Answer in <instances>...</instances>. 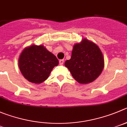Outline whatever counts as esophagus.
<instances>
[{"label": "esophagus", "mask_w": 127, "mask_h": 127, "mask_svg": "<svg viewBox=\"0 0 127 127\" xmlns=\"http://www.w3.org/2000/svg\"><path fill=\"white\" fill-rule=\"evenodd\" d=\"M59 63H60V65H63L64 64V60H60Z\"/></svg>", "instance_id": "1"}]
</instances>
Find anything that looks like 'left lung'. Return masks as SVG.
Listing matches in <instances>:
<instances>
[{
    "mask_svg": "<svg viewBox=\"0 0 127 127\" xmlns=\"http://www.w3.org/2000/svg\"><path fill=\"white\" fill-rule=\"evenodd\" d=\"M64 64L78 83H89L102 72L103 56L97 45L84 39L81 43L74 45L71 58L66 61Z\"/></svg>",
    "mask_w": 127,
    "mask_h": 127,
    "instance_id": "obj_1",
    "label": "left lung"
}]
</instances>
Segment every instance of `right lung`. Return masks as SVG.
<instances>
[{"instance_id": "obj_1", "label": "right lung", "mask_w": 127, "mask_h": 127, "mask_svg": "<svg viewBox=\"0 0 127 127\" xmlns=\"http://www.w3.org/2000/svg\"><path fill=\"white\" fill-rule=\"evenodd\" d=\"M58 63L56 57L42 45L26 47L19 60V69L24 78L36 84L47 79L53 67Z\"/></svg>"}]
</instances>
